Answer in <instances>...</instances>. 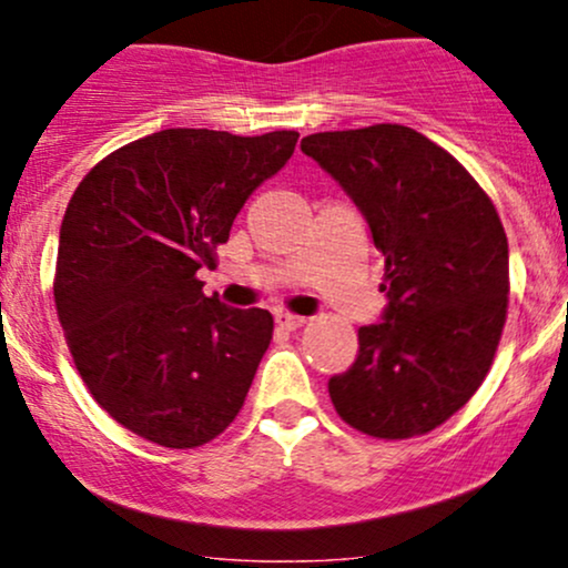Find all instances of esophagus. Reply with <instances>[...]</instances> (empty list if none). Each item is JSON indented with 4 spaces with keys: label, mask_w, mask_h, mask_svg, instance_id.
<instances>
[{
    "label": "esophagus",
    "mask_w": 568,
    "mask_h": 568,
    "mask_svg": "<svg viewBox=\"0 0 568 568\" xmlns=\"http://www.w3.org/2000/svg\"><path fill=\"white\" fill-rule=\"evenodd\" d=\"M275 323H277V328H283V331H296V328H302L306 321H304L302 315H291V312H277Z\"/></svg>",
    "instance_id": "34e87169"
}]
</instances>
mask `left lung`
Returning <instances> with one entry per match:
<instances>
[{
	"instance_id": "1",
	"label": "left lung",
	"mask_w": 568,
	"mask_h": 568,
	"mask_svg": "<svg viewBox=\"0 0 568 568\" xmlns=\"http://www.w3.org/2000/svg\"><path fill=\"white\" fill-rule=\"evenodd\" d=\"M366 216L384 256V323L357 331L361 352L328 382L336 414L379 440L427 435L484 384L510 296L507 234L484 186L406 125L302 139Z\"/></svg>"
}]
</instances>
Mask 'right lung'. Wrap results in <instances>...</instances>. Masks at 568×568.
Returning <instances> with one entry per match:
<instances>
[{
  "instance_id": "add662e5",
  "label": "right lung",
  "mask_w": 568,
  "mask_h": 568,
  "mask_svg": "<svg viewBox=\"0 0 568 568\" xmlns=\"http://www.w3.org/2000/svg\"><path fill=\"white\" fill-rule=\"evenodd\" d=\"M296 130L232 135L171 128L106 154L71 194L53 296L95 403L139 438L197 448L243 408L272 342V315L202 293L200 266Z\"/></svg>"
}]
</instances>
